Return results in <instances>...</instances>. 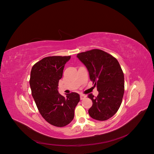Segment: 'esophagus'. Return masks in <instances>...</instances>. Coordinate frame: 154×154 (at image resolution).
Here are the masks:
<instances>
[{"label":"esophagus","instance_id":"obj_1","mask_svg":"<svg viewBox=\"0 0 154 154\" xmlns=\"http://www.w3.org/2000/svg\"><path fill=\"white\" fill-rule=\"evenodd\" d=\"M86 97V96L85 95H83V94H81V95H80V100H83V99H85Z\"/></svg>","mask_w":154,"mask_h":154}]
</instances>
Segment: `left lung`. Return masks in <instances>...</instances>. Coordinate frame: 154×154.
<instances>
[{"label":"left lung","instance_id":"obj_1","mask_svg":"<svg viewBox=\"0 0 154 154\" xmlns=\"http://www.w3.org/2000/svg\"><path fill=\"white\" fill-rule=\"evenodd\" d=\"M77 57L86 67L98 91L97 97L88 95L93 103L88 111L89 116L99 121L108 120L119 110L125 91L124 74L119 62L97 49L77 54Z\"/></svg>","mask_w":154,"mask_h":154}]
</instances>
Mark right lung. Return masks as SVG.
<instances>
[{
	"label": "right lung",
	"instance_id": "obj_1",
	"mask_svg": "<svg viewBox=\"0 0 154 154\" xmlns=\"http://www.w3.org/2000/svg\"><path fill=\"white\" fill-rule=\"evenodd\" d=\"M70 59L71 56L45 57L31 71L29 85L38 110L47 122L57 127L65 126L72 122L80 101L78 93L64 97L58 91L65 65Z\"/></svg>",
	"mask_w": 154,
	"mask_h": 154
}]
</instances>
